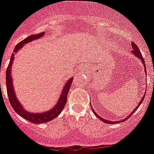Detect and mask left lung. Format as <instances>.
Masks as SVG:
<instances>
[{
  "label": "left lung",
  "mask_w": 154,
  "mask_h": 154,
  "mask_svg": "<svg viewBox=\"0 0 154 154\" xmlns=\"http://www.w3.org/2000/svg\"><path fill=\"white\" fill-rule=\"evenodd\" d=\"M131 46H132V48H133V51H132V52H133L134 54L137 56V57H138V58H139V59L142 60V64H144V59H143V57H142V54H141V52H140L139 48H138V46H137V45H136L135 43H134V42H132V43H131ZM144 68H145V72H146V65H145V64H144ZM144 98H145V96H143V97H142V100H141V102H139V103H138V105L137 106V107H136L135 109H134V111H135V110H137V108H138V107H139L140 104H141V103H142V102H143V100H144ZM92 112H93V113L95 114V116H97V118L100 119L103 121V122H106V123H111V124H113V123H117V122H119V121H118V122H115V121H109V120H107V119H103V118H102V117H100V116H98V115H97V114L96 113V112H94V110H93V108H92ZM134 111L131 112V115H129V116H127V118H125V119H123V120H122V121H123V122H124V121L127 120V119H129L130 116H131V115H132V114L134 113Z\"/></svg>",
  "instance_id": "left-lung-1"
}]
</instances>
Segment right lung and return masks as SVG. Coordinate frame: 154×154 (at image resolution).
Listing matches in <instances>:
<instances>
[{"label": "right lung", "instance_id": "add662e5", "mask_svg": "<svg viewBox=\"0 0 154 154\" xmlns=\"http://www.w3.org/2000/svg\"><path fill=\"white\" fill-rule=\"evenodd\" d=\"M44 32L39 33L38 35H32L28 36L27 38L20 42L18 44L16 45L14 49V53L12 54L11 59H10L9 64L7 67V70H6V86H7V93H8V97L9 99V102L12 105V108L15 110L16 113L20 115L21 117L23 119H27V121L32 122V123H44L47 122L49 121L53 120L54 119L58 116L62 111L66 105V101H67V95H68L69 90L70 89L71 84L73 81V77L69 78L67 82L66 83V85L62 89V94L60 95V98L57 101V104L52 108L51 110L46 112H42V113H30L27 112L21 105L20 103L19 102L18 100L16 99V95H15L14 88H13V85H12V77L11 76V70H12V65L14 60V55L16 52H18L19 50H20L23 47V44L27 43V42H32L33 40H35L37 38H41L43 35Z\"/></svg>", "mask_w": 154, "mask_h": 154}]
</instances>
